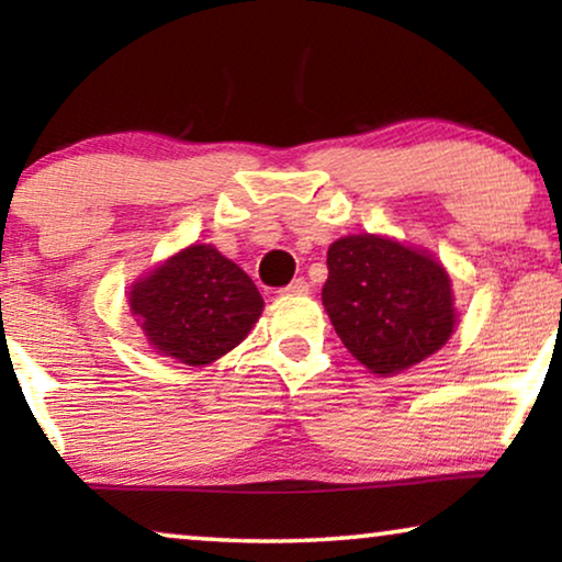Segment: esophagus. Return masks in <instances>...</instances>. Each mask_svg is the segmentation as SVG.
I'll list each match as a JSON object with an SVG mask.
<instances>
[{
	"label": "esophagus",
	"mask_w": 562,
	"mask_h": 562,
	"mask_svg": "<svg viewBox=\"0 0 562 562\" xmlns=\"http://www.w3.org/2000/svg\"><path fill=\"white\" fill-rule=\"evenodd\" d=\"M284 295H303V292H307V282L305 278H295L292 280L288 288H282Z\"/></svg>",
	"instance_id": "1"
}]
</instances>
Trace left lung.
Segmentation results:
<instances>
[{"label": "left lung", "mask_w": 562, "mask_h": 562, "mask_svg": "<svg viewBox=\"0 0 562 562\" xmlns=\"http://www.w3.org/2000/svg\"><path fill=\"white\" fill-rule=\"evenodd\" d=\"M323 305L353 359L400 374L446 346L456 326L450 278L432 255L376 234L328 247Z\"/></svg>", "instance_id": "1"}]
</instances>
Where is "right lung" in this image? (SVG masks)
Listing matches in <instances>:
<instances>
[{
	"label": "right lung",
	"mask_w": 562,
	"mask_h": 562,
	"mask_svg": "<svg viewBox=\"0 0 562 562\" xmlns=\"http://www.w3.org/2000/svg\"><path fill=\"white\" fill-rule=\"evenodd\" d=\"M130 307L157 353L205 367L247 338L265 300L239 265L193 244L134 282Z\"/></svg>",
	"instance_id": "add662e5"
}]
</instances>
